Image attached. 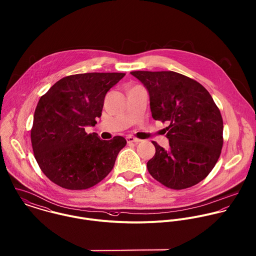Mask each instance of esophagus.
Masks as SVG:
<instances>
[{
	"mask_svg": "<svg viewBox=\"0 0 256 256\" xmlns=\"http://www.w3.org/2000/svg\"><path fill=\"white\" fill-rule=\"evenodd\" d=\"M126 142H128V144H132V142H134V144H138V142H142V140H138V138H134V136H128V138H126Z\"/></svg>",
	"mask_w": 256,
	"mask_h": 256,
	"instance_id": "1",
	"label": "esophagus"
}]
</instances>
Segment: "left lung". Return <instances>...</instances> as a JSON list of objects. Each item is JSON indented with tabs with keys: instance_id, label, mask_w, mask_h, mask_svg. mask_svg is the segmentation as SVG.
Segmentation results:
<instances>
[{
	"instance_id": "8db88e82",
	"label": "left lung",
	"mask_w": 256,
	"mask_h": 256,
	"mask_svg": "<svg viewBox=\"0 0 256 256\" xmlns=\"http://www.w3.org/2000/svg\"><path fill=\"white\" fill-rule=\"evenodd\" d=\"M146 88L155 120L168 122L164 150L152 142L150 175L164 186L181 190L208 175L222 148V118L210 93L197 81L173 71H132Z\"/></svg>"
}]
</instances>
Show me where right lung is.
<instances>
[{
  "mask_svg": "<svg viewBox=\"0 0 256 256\" xmlns=\"http://www.w3.org/2000/svg\"><path fill=\"white\" fill-rule=\"evenodd\" d=\"M124 73H85L60 79L36 106L32 144L46 176L58 186L83 190L95 186L112 171L126 140H102L88 134L102 114L104 99Z\"/></svg>",
  "mask_w": 256,
  "mask_h": 256,
  "instance_id": "right-lung-1",
  "label": "right lung"
}]
</instances>
